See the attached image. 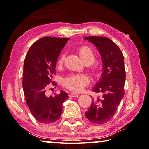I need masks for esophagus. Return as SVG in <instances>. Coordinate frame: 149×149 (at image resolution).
Segmentation results:
<instances>
[{
    "mask_svg": "<svg viewBox=\"0 0 149 149\" xmlns=\"http://www.w3.org/2000/svg\"><path fill=\"white\" fill-rule=\"evenodd\" d=\"M79 94H77V93H70V95H69V96L70 97H79Z\"/></svg>",
    "mask_w": 149,
    "mask_h": 149,
    "instance_id": "1",
    "label": "esophagus"
}]
</instances>
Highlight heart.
I'll list each match as a JSON object with an SVG mask.
<instances>
[{"instance_id":"b5f03b06","label":"heart","mask_w":149,"mask_h":149,"mask_svg":"<svg viewBox=\"0 0 149 149\" xmlns=\"http://www.w3.org/2000/svg\"><path fill=\"white\" fill-rule=\"evenodd\" d=\"M79 54L83 59L84 63L88 65L89 70L94 76H97L100 73L98 66L94 63L96 59V54L93 50L88 46H82L79 49ZM65 60V54H61L57 61L58 67L63 66ZM90 82V79L86 74H71L65 78L63 84L67 88L73 92H80L86 87Z\"/></svg>"}]
</instances>
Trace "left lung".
<instances>
[{
  "label": "left lung",
  "instance_id": "8db88e82",
  "mask_svg": "<svg viewBox=\"0 0 149 149\" xmlns=\"http://www.w3.org/2000/svg\"><path fill=\"white\" fill-rule=\"evenodd\" d=\"M84 39L96 46L101 55L102 73L93 91L101 97L93 99L85 116L91 123H106L113 117L125 95L126 79L124 56L113 40L103 36H86Z\"/></svg>",
  "mask_w": 149,
  "mask_h": 149
}]
</instances>
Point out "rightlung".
Returning a JSON list of instances; mask_svg holds the SVG:
<instances>
[{
    "instance_id": "add662e5",
    "label": "right lung",
    "mask_w": 149,
    "mask_h": 149,
    "mask_svg": "<svg viewBox=\"0 0 149 149\" xmlns=\"http://www.w3.org/2000/svg\"><path fill=\"white\" fill-rule=\"evenodd\" d=\"M68 38L45 36L34 43L25 57L22 87L26 104L38 122L50 124L56 122L63 111V104L68 94L61 91L59 95L47 97V86L55 74L57 59Z\"/></svg>"
}]
</instances>
